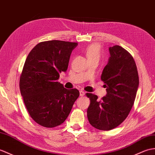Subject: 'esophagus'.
I'll list each match as a JSON object with an SVG mask.
<instances>
[{"instance_id": "esophagus-1", "label": "esophagus", "mask_w": 155, "mask_h": 155, "mask_svg": "<svg viewBox=\"0 0 155 155\" xmlns=\"http://www.w3.org/2000/svg\"><path fill=\"white\" fill-rule=\"evenodd\" d=\"M85 94V92L83 91H80V96H84Z\"/></svg>"}]
</instances>
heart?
<instances>
[{"label":"heart","instance_id":"1","mask_svg":"<svg viewBox=\"0 0 155 155\" xmlns=\"http://www.w3.org/2000/svg\"><path fill=\"white\" fill-rule=\"evenodd\" d=\"M85 55L88 60L98 59L100 57V46L98 44L89 45L85 49Z\"/></svg>","mask_w":155,"mask_h":155}]
</instances>
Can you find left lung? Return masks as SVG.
<instances>
[{"label":"left lung","mask_w":155,"mask_h":155,"mask_svg":"<svg viewBox=\"0 0 155 155\" xmlns=\"http://www.w3.org/2000/svg\"><path fill=\"white\" fill-rule=\"evenodd\" d=\"M110 57L101 80L107 94L100 100L86 93L91 103L87 110L89 123L96 129L109 131L127 118L134 106L139 86V75L134 57L120 45L109 48Z\"/></svg>","instance_id":"obj_1"}]
</instances>
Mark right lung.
I'll return each instance as SVG.
<instances>
[{
  "label": "right lung",
  "mask_w": 155,
  "mask_h": 155,
  "mask_svg": "<svg viewBox=\"0 0 155 155\" xmlns=\"http://www.w3.org/2000/svg\"><path fill=\"white\" fill-rule=\"evenodd\" d=\"M77 43L60 40L39 43L25 61L20 77V89L30 117L45 127L62 124L80 93L66 89L58 82L67 70L71 52Z\"/></svg>",
  "instance_id": "right-lung-1"
}]
</instances>
